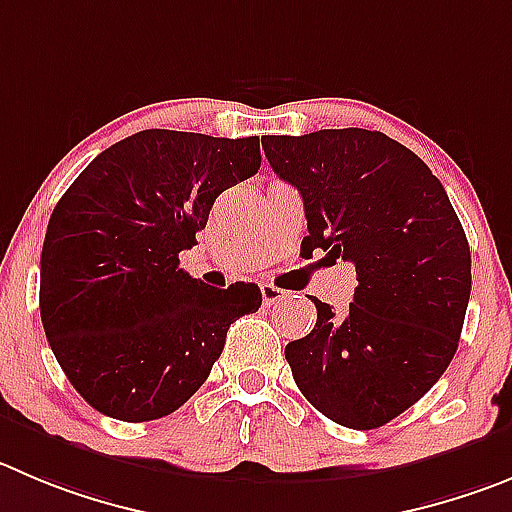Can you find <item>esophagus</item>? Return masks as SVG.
<instances>
[{
    "label": "esophagus",
    "instance_id": "obj_1",
    "mask_svg": "<svg viewBox=\"0 0 512 512\" xmlns=\"http://www.w3.org/2000/svg\"><path fill=\"white\" fill-rule=\"evenodd\" d=\"M260 293H262V303L265 305H275V303H280V300L285 298V290H280V288H275V285H270V283H262L260 285Z\"/></svg>",
    "mask_w": 512,
    "mask_h": 512
}]
</instances>
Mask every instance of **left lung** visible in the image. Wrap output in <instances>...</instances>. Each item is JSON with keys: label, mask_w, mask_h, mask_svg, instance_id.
I'll return each instance as SVG.
<instances>
[{"label": "left lung", "mask_w": 512, "mask_h": 512, "mask_svg": "<svg viewBox=\"0 0 512 512\" xmlns=\"http://www.w3.org/2000/svg\"><path fill=\"white\" fill-rule=\"evenodd\" d=\"M272 171L300 191V250L356 267L346 315L313 298L318 321L285 346L305 399L341 427H384L422 399L460 343L472 272L450 197L386 133L323 128L267 136Z\"/></svg>", "instance_id": "left-lung-1"}]
</instances>
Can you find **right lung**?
<instances>
[{
    "mask_svg": "<svg viewBox=\"0 0 512 512\" xmlns=\"http://www.w3.org/2000/svg\"><path fill=\"white\" fill-rule=\"evenodd\" d=\"M260 169V138L148 128L105 148L62 194L40 260V315L90 407L161 419L207 381L255 283L209 288L179 267L224 189Z\"/></svg>",
    "mask_w": 512,
    "mask_h": 512,
    "instance_id": "add662e5",
    "label": "right lung"
}]
</instances>
